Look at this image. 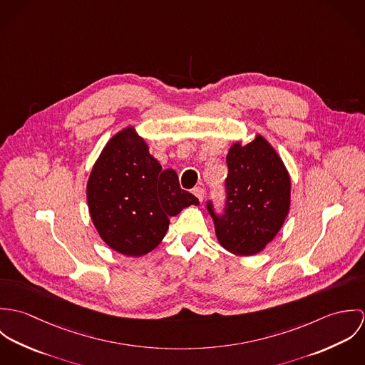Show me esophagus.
I'll return each instance as SVG.
<instances>
[{"label": "esophagus", "instance_id": "esophagus-1", "mask_svg": "<svg viewBox=\"0 0 365 365\" xmlns=\"http://www.w3.org/2000/svg\"><path fill=\"white\" fill-rule=\"evenodd\" d=\"M192 194H194L201 202L204 201V194H205V191H204L202 187H195V188L192 190Z\"/></svg>", "mask_w": 365, "mask_h": 365}]
</instances>
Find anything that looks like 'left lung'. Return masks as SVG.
I'll return each instance as SVG.
<instances>
[{
  "mask_svg": "<svg viewBox=\"0 0 365 365\" xmlns=\"http://www.w3.org/2000/svg\"><path fill=\"white\" fill-rule=\"evenodd\" d=\"M226 201L222 215L207 204L217 242L236 256H253L279 232L291 204L289 174L260 135L245 146L236 142L226 156Z\"/></svg>",
  "mask_w": 365,
  "mask_h": 365,
  "instance_id": "1",
  "label": "left lung"
}]
</instances>
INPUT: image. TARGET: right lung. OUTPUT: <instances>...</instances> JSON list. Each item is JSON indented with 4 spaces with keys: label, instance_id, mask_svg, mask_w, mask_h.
<instances>
[{
    "label": "right lung",
    "instance_id": "obj_1",
    "mask_svg": "<svg viewBox=\"0 0 365 365\" xmlns=\"http://www.w3.org/2000/svg\"><path fill=\"white\" fill-rule=\"evenodd\" d=\"M87 201L101 239L130 257L156 249L170 216L200 205L197 197L181 190L174 170L161 168L133 126L106 143L87 182Z\"/></svg>",
    "mask_w": 365,
    "mask_h": 365
}]
</instances>
